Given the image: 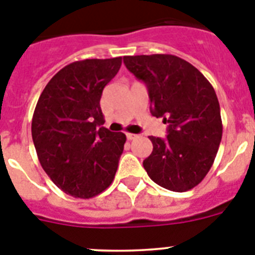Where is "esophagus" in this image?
Masks as SVG:
<instances>
[{"instance_id":"1","label":"esophagus","mask_w":255,"mask_h":255,"mask_svg":"<svg viewBox=\"0 0 255 255\" xmlns=\"http://www.w3.org/2000/svg\"><path fill=\"white\" fill-rule=\"evenodd\" d=\"M126 138H128V140H134V139L139 138V135L131 134V132H128V134H126Z\"/></svg>"}]
</instances>
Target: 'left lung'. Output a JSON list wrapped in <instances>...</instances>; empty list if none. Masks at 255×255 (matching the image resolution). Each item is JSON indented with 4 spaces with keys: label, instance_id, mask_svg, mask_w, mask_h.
Here are the masks:
<instances>
[{
    "label": "left lung",
    "instance_id": "obj_1",
    "mask_svg": "<svg viewBox=\"0 0 255 255\" xmlns=\"http://www.w3.org/2000/svg\"><path fill=\"white\" fill-rule=\"evenodd\" d=\"M124 64L147 85L150 114L168 124L167 138L149 136L153 152L143 161L148 176L168 190H190L211 170L222 138L215 89L177 56H125Z\"/></svg>",
    "mask_w": 255,
    "mask_h": 255
}]
</instances>
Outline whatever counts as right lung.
<instances>
[{"mask_svg": "<svg viewBox=\"0 0 255 255\" xmlns=\"http://www.w3.org/2000/svg\"><path fill=\"white\" fill-rule=\"evenodd\" d=\"M121 57L76 61L61 69L40 94L31 120L38 159L55 185L89 199L111 185L124 150V132L103 128V88Z\"/></svg>", "mask_w": 255, "mask_h": 255, "instance_id": "right-lung-1", "label": "right lung"}]
</instances>
